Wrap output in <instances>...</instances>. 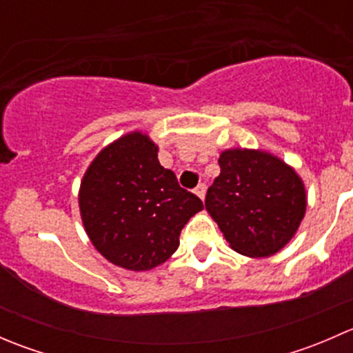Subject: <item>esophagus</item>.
Here are the masks:
<instances>
[{
	"mask_svg": "<svg viewBox=\"0 0 353 353\" xmlns=\"http://www.w3.org/2000/svg\"><path fill=\"white\" fill-rule=\"evenodd\" d=\"M194 193H196V196H199L201 199H205V194H206V186H205V184H198V186L194 188Z\"/></svg>",
	"mask_w": 353,
	"mask_h": 353,
	"instance_id": "obj_1",
	"label": "esophagus"
}]
</instances>
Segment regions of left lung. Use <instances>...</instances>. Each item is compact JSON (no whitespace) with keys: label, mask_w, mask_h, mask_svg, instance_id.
Here are the masks:
<instances>
[{"label":"left lung","mask_w":353,"mask_h":353,"mask_svg":"<svg viewBox=\"0 0 353 353\" xmlns=\"http://www.w3.org/2000/svg\"><path fill=\"white\" fill-rule=\"evenodd\" d=\"M220 176L205 206L234 251L266 258L294 237L305 213L302 179L279 157L232 148L219 159Z\"/></svg>","instance_id":"1"}]
</instances>
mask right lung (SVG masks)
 Here are the masks:
<instances>
[{
    "instance_id": "1",
    "label": "right lung",
    "mask_w": 353,
    "mask_h": 353,
    "mask_svg": "<svg viewBox=\"0 0 353 353\" xmlns=\"http://www.w3.org/2000/svg\"><path fill=\"white\" fill-rule=\"evenodd\" d=\"M159 147L134 131L105 147L85 172L78 194L92 244L112 265L147 272L179 248L183 227L203 210L157 159Z\"/></svg>"
}]
</instances>
